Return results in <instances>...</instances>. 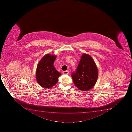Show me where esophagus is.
I'll return each mask as SVG.
<instances>
[{
	"label": "esophagus",
	"instance_id": "esophagus-1",
	"mask_svg": "<svg viewBox=\"0 0 132 132\" xmlns=\"http://www.w3.org/2000/svg\"><path fill=\"white\" fill-rule=\"evenodd\" d=\"M69 73V71H63V75H68Z\"/></svg>",
	"mask_w": 132,
	"mask_h": 132
}]
</instances>
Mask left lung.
Masks as SVG:
<instances>
[{"label": "left lung", "mask_w": 132, "mask_h": 132, "mask_svg": "<svg viewBox=\"0 0 132 132\" xmlns=\"http://www.w3.org/2000/svg\"><path fill=\"white\" fill-rule=\"evenodd\" d=\"M98 68L91 56L84 53L75 72L71 74L73 82L78 88L87 91L92 88L98 79Z\"/></svg>", "instance_id": "8db88e82"}]
</instances>
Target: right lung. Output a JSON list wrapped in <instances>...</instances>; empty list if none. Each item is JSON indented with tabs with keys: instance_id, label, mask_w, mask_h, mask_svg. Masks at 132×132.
Wrapping results in <instances>:
<instances>
[{
	"instance_id": "obj_1",
	"label": "right lung",
	"mask_w": 132,
	"mask_h": 132,
	"mask_svg": "<svg viewBox=\"0 0 132 132\" xmlns=\"http://www.w3.org/2000/svg\"><path fill=\"white\" fill-rule=\"evenodd\" d=\"M56 56L47 54L41 59L36 69V80L39 85L45 88H50L56 84L61 73L53 66Z\"/></svg>"
}]
</instances>
